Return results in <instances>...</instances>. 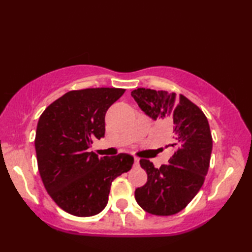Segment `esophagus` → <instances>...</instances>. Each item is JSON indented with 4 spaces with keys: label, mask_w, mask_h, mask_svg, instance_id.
I'll list each match as a JSON object with an SVG mask.
<instances>
[{
    "label": "esophagus",
    "mask_w": 252,
    "mask_h": 252,
    "mask_svg": "<svg viewBox=\"0 0 252 252\" xmlns=\"http://www.w3.org/2000/svg\"><path fill=\"white\" fill-rule=\"evenodd\" d=\"M138 164H140V159H138V158H134V165H135V167H138Z\"/></svg>",
    "instance_id": "esophagus-1"
}]
</instances>
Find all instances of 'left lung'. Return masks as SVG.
<instances>
[{"label": "left lung", "instance_id": "8db88e82", "mask_svg": "<svg viewBox=\"0 0 252 252\" xmlns=\"http://www.w3.org/2000/svg\"><path fill=\"white\" fill-rule=\"evenodd\" d=\"M140 108L154 120L172 126V156L159 169L141 159L147 182L135 189V199L146 212L172 216L189 205L205 182L210 164L212 136L207 117L184 95L138 88L131 92Z\"/></svg>", "mask_w": 252, "mask_h": 252}]
</instances>
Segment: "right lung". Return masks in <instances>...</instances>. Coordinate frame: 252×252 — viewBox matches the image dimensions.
I'll list each match as a JSON object with an SVG mask.
<instances>
[{
    "label": "right lung",
    "instance_id": "right-lung-1",
    "mask_svg": "<svg viewBox=\"0 0 252 252\" xmlns=\"http://www.w3.org/2000/svg\"><path fill=\"white\" fill-rule=\"evenodd\" d=\"M125 91H69L40 116L34 146L41 179L56 205L72 216L99 213L108 202L112 181L134 162L129 154L98 158L89 152L93 140L104 137L106 112Z\"/></svg>",
    "mask_w": 252,
    "mask_h": 252
}]
</instances>
